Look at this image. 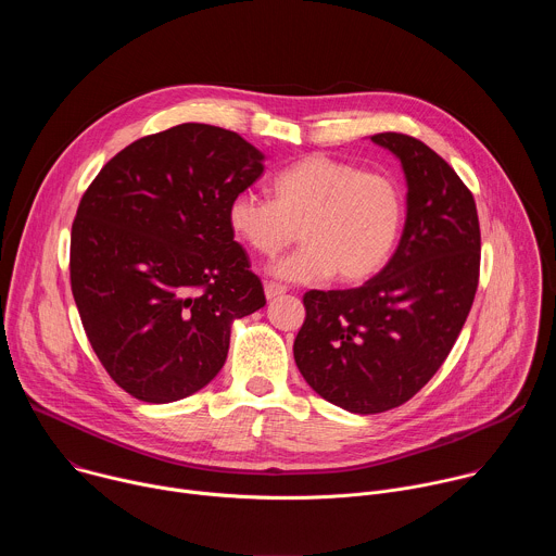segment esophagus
I'll use <instances>...</instances> for the list:
<instances>
[{
	"label": "esophagus",
	"mask_w": 556,
	"mask_h": 556,
	"mask_svg": "<svg viewBox=\"0 0 556 556\" xmlns=\"http://www.w3.org/2000/svg\"><path fill=\"white\" fill-rule=\"evenodd\" d=\"M286 286H281V283H275V281H268L266 286H264V292H266V299L268 301H273L275 296H279V294H286Z\"/></svg>",
	"instance_id": "esophagus-1"
}]
</instances>
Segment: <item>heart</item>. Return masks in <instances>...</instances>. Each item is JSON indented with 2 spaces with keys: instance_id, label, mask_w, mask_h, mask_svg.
<instances>
[{
  "instance_id": "b5f03b06",
  "label": "heart",
  "mask_w": 556,
  "mask_h": 556,
  "mask_svg": "<svg viewBox=\"0 0 556 556\" xmlns=\"http://www.w3.org/2000/svg\"><path fill=\"white\" fill-rule=\"evenodd\" d=\"M273 200L237 193L226 222L237 240L260 255H277L294 242L303 247L275 262L283 281L312 283L337 277L358 283L391 257L403 228V191L391 176L312 153L281 169L270 182Z\"/></svg>"
}]
</instances>
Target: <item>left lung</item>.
<instances>
[{
    "label": "left lung",
    "instance_id": "8db88e82",
    "mask_svg": "<svg viewBox=\"0 0 556 556\" xmlns=\"http://www.w3.org/2000/svg\"><path fill=\"white\" fill-rule=\"evenodd\" d=\"M401 161L407 219L389 264L352 290H309L294 363L328 403L361 416L401 407L448 356L480 279V219L459 176L425 142L369 136Z\"/></svg>",
    "mask_w": 556,
    "mask_h": 556
}]
</instances>
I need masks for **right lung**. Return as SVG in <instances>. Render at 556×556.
<instances>
[{
  "label": "right lung",
  "mask_w": 556,
  "mask_h": 556,
  "mask_svg": "<svg viewBox=\"0 0 556 556\" xmlns=\"http://www.w3.org/2000/svg\"><path fill=\"white\" fill-rule=\"evenodd\" d=\"M264 157L240 134L182 123L125 147L81 198L72 294L99 361L134 399L165 405L206 387L232 324L266 305L226 222Z\"/></svg>",
  "instance_id": "1"
}]
</instances>
